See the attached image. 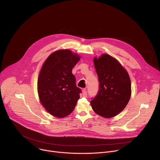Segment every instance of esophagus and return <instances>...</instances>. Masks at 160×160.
I'll return each instance as SVG.
<instances>
[{"label":"esophagus","mask_w":160,"mask_h":160,"mask_svg":"<svg viewBox=\"0 0 160 160\" xmlns=\"http://www.w3.org/2000/svg\"><path fill=\"white\" fill-rule=\"evenodd\" d=\"M82 94H83V97H85V98L87 97V92L86 89H83V90H82Z\"/></svg>","instance_id":"34e87169"}]
</instances>
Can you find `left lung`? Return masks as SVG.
Returning <instances> with one entry per match:
<instances>
[{
    "label": "left lung",
    "instance_id": "left-lung-1",
    "mask_svg": "<svg viewBox=\"0 0 160 160\" xmlns=\"http://www.w3.org/2000/svg\"><path fill=\"white\" fill-rule=\"evenodd\" d=\"M99 81V90L90 101L98 115L110 118L118 115L127 105L131 96L129 75L120 62L108 54L94 58Z\"/></svg>",
    "mask_w": 160,
    "mask_h": 160
}]
</instances>
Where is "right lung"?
<instances>
[{
	"label": "right lung",
	"mask_w": 160,
	"mask_h": 160,
	"mask_svg": "<svg viewBox=\"0 0 160 160\" xmlns=\"http://www.w3.org/2000/svg\"><path fill=\"white\" fill-rule=\"evenodd\" d=\"M80 56L69 49L51 54L40 69L37 92L41 104L51 115L61 118L72 113L81 90L77 87L72 69Z\"/></svg>",
	"instance_id": "obj_1"
}]
</instances>
